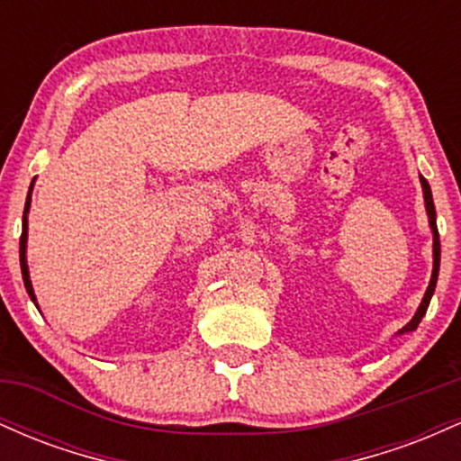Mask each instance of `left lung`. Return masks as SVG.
Segmentation results:
<instances>
[{"instance_id": "1", "label": "left lung", "mask_w": 461, "mask_h": 461, "mask_svg": "<svg viewBox=\"0 0 461 461\" xmlns=\"http://www.w3.org/2000/svg\"><path fill=\"white\" fill-rule=\"evenodd\" d=\"M420 184H422V193H425V208H427V214H429V225H431V231H433V273H431V282H429V288H427L425 297H422V303L418 312L414 314V319H411L407 325L401 330L403 331H414L418 327V322L422 321V316H425L427 308H429V301H431V294L433 290H436V282H438V271H440V234H438V225H436V208H433V197H431V188L429 184H427V179L420 176Z\"/></svg>"}]
</instances>
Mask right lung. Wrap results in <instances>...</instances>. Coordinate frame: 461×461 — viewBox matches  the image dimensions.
<instances>
[{"mask_svg": "<svg viewBox=\"0 0 461 461\" xmlns=\"http://www.w3.org/2000/svg\"><path fill=\"white\" fill-rule=\"evenodd\" d=\"M28 210H30V197L25 201V212H23V231H21V240H19V260H21V275H23V284L32 301H36L34 290H32V282H30V273H28V262H25V242H28Z\"/></svg>", "mask_w": 461, "mask_h": 461, "instance_id": "right-lung-1", "label": "right lung"}]
</instances>
